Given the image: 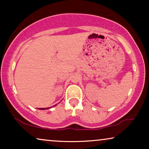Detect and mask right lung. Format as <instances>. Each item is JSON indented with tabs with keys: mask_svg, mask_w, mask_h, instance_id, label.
<instances>
[{
	"mask_svg": "<svg viewBox=\"0 0 149 149\" xmlns=\"http://www.w3.org/2000/svg\"><path fill=\"white\" fill-rule=\"evenodd\" d=\"M40 109V110H44V109H47H47Z\"/></svg>",
	"mask_w": 149,
	"mask_h": 149,
	"instance_id": "add662e5",
	"label": "right lung"
}]
</instances>
